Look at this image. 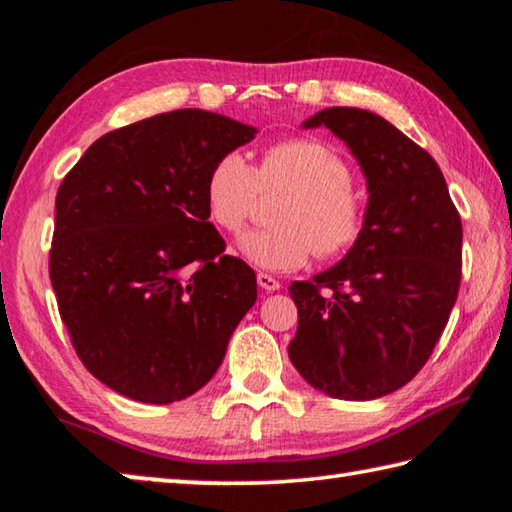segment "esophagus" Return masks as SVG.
Returning a JSON list of instances; mask_svg holds the SVG:
<instances>
[{
	"mask_svg": "<svg viewBox=\"0 0 512 512\" xmlns=\"http://www.w3.org/2000/svg\"><path fill=\"white\" fill-rule=\"evenodd\" d=\"M257 284H259V287H262L264 291H268V293H273V291L280 289V282H277L275 277L268 275V273H257Z\"/></svg>",
	"mask_w": 512,
	"mask_h": 512,
	"instance_id": "1",
	"label": "esophagus"
}]
</instances>
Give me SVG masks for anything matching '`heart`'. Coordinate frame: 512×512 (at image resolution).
Listing matches in <instances>:
<instances>
[{"label": "heart", "instance_id": "obj_1", "mask_svg": "<svg viewBox=\"0 0 512 512\" xmlns=\"http://www.w3.org/2000/svg\"><path fill=\"white\" fill-rule=\"evenodd\" d=\"M287 192L275 205V228L246 232L239 253L264 271L287 273L311 255L339 259L366 230V198L352 185L348 160L327 142L293 137L268 146L257 167L244 153L225 151L205 178V205L221 230L237 235L253 216L259 194Z\"/></svg>", "mask_w": 512, "mask_h": 512}]
</instances>
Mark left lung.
Returning <instances> with one entry per match:
<instances>
[{
  "label": "left lung",
  "instance_id": "obj_1",
  "mask_svg": "<svg viewBox=\"0 0 512 512\" xmlns=\"http://www.w3.org/2000/svg\"><path fill=\"white\" fill-rule=\"evenodd\" d=\"M368 185L366 230L339 264L289 293L298 332L289 359L302 379L339 400H377L418 375L461 287L463 225L436 160L361 108H325Z\"/></svg>",
  "mask_w": 512,
  "mask_h": 512
}]
</instances>
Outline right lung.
I'll return each instance as SVG.
<instances>
[{
    "instance_id": "1",
    "label": "right lung",
    "mask_w": 512,
    "mask_h": 512,
    "mask_svg": "<svg viewBox=\"0 0 512 512\" xmlns=\"http://www.w3.org/2000/svg\"><path fill=\"white\" fill-rule=\"evenodd\" d=\"M255 133L216 112H162L99 137L58 187L60 318L83 366L119 395H194L255 305V271L225 255L205 205L212 162Z\"/></svg>"
}]
</instances>
